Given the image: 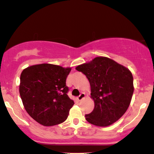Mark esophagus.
<instances>
[{
    "instance_id": "1",
    "label": "esophagus",
    "mask_w": 154,
    "mask_h": 154,
    "mask_svg": "<svg viewBox=\"0 0 154 154\" xmlns=\"http://www.w3.org/2000/svg\"><path fill=\"white\" fill-rule=\"evenodd\" d=\"M85 97H86V94H85L84 93H81V94H80V96L77 98V99L79 100H81L82 99H83Z\"/></svg>"
}]
</instances>
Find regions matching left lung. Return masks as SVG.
Returning <instances> with one entry per match:
<instances>
[{
	"mask_svg": "<svg viewBox=\"0 0 154 154\" xmlns=\"http://www.w3.org/2000/svg\"><path fill=\"white\" fill-rule=\"evenodd\" d=\"M88 79L94 109L86 120L95 126L113 124L126 113L134 93V79L128 68L107 57H96L75 67Z\"/></svg>",
	"mask_w": 154,
	"mask_h": 154,
	"instance_id": "1",
	"label": "left lung"
}]
</instances>
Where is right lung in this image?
Wrapping results in <instances>:
<instances>
[{
    "label": "right lung",
    "instance_id": "1",
    "mask_svg": "<svg viewBox=\"0 0 154 154\" xmlns=\"http://www.w3.org/2000/svg\"><path fill=\"white\" fill-rule=\"evenodd\" d=\"M70 67L50 63L28 66L20 74L19 93L23 104L32 119L44 126L64 122L73 106L68 96L66 78Z\"/></svg>",
    "mask_w": 154,
    "mask_h": 154
}]
</instances>
